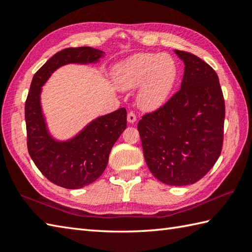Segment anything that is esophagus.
I'll return each instance as SVG.
<instances>
[{"label":"esophagus","mask_w":252,"mask_h":252,"mask_svg":"<svg viewBox=\"0 0 252 252\" xmlns=\"http://www.w3.org/2000/svg\"><path fill=\"white\" fill-rule=\"evenodd\" d=\"M136 121V116L133 111H130L129 114H127V122L129 123H134Z\"/></svg>","instance_id":"1"}]
</instances>
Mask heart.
I'll use <instances>...</instances> for the list:
<instances>
[{"label": "heart", "mask_w": 252, "mask_h": 252, "mask_svg": "<svg viewBox=\"0 0 252 252\" xmlns=\"http://www.w3.org/2000/svg\"><path fill=\"white\" fill-rule=\"evenodd\" d=\"M119 89L132 90L141 85L137 104L144 110H156L168 100L178 79V66L169 54L138 53L119 63L114 70Z\"/></svg>", "instance_id": "obj_1"}]
</instances>
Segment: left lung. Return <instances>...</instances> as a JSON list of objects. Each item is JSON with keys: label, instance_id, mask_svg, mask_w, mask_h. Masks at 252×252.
I'll return each mask as SVG.
<instances>
[{"label": "left lung", "instance_id": "obj_1", "mask_svg": "<svg viewBox=\"0 0 252 252\" xmlns=\"http://www.w3.org/2000/svg\"><path fill=\"white\" fill-rule=\"evenodd\" d=\"M174 53L185 66L179 92L144 116L137 130L155 178L185 186L206 175L220 156L225 105L217 72L190 53Z\"/></svg>", "mask_w": 252, "mask_h": 252}]
</instances>
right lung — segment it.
<instances>
[{
    "label": "right lung",
    "mask_w": 252,
    "mask_h": 252,
    "mask_svg": "<svg viewBox=\"0 0 252 252\" xmlns=\"http://www.w3.org/2000/svg\"><path fill=\"white\" fill-rule=\"evenodd\" d=\"M105 52L90 46L68 47L52 56L35 72L25 106L27 145L31 159L45 178L58 186L78 189L103 174L112 146L126 127V108L99 116L77 134L60 140L50 132L41 103L43 85L57 69L69 63H97Z\"/></svg>",
    "instance_id": "add662e5"
}]
</instances>
